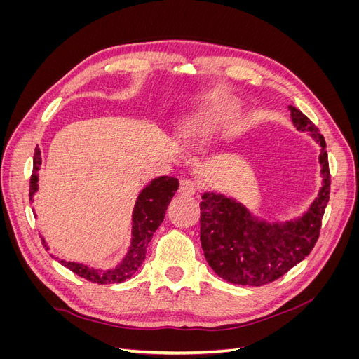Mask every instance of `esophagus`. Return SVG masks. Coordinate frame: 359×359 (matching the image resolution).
Returning <instances> with one entry per match:
<instances>
[{
    "label": "esophagus",
    "instance_id": "obj_1",
    "mask_svg": "<svg viewBox=\"0 0 359 359\" xmlns=\"http://www.w3.org/2000/svg\"><path fill=\"white\" fill-rule=\"evenodd\" d=\"M196 182L190 178H182L180 182V193L184 196H191V194L196 193Z\"/></svg>",
    "mask_w": 359,
    "mask_h": 359
}]
</instances>
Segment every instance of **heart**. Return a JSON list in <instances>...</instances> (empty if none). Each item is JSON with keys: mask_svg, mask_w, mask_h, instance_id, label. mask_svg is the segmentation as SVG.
<instances>
[{"mask_svg": "<svg viewBox=\"0 0 359 359\" xmlns=\"http://www.w3.org/2000/svg\"><path fill=\"white\" fill-rule=\"evenodd\" d=\"M240 114V107L229 100H198L178 119L175 133L184 140H198L220 128L232 127Z\"/></svg>", "mask_w": 359, "mask_h": 359, "instance_id": "1", "label": "heart"}]
</instances>
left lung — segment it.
<instances>
[{
    "label": "left lung",
    "mask_w": 359,
    "mask_h": 359,
    "mask_svg": "<svg viewBox=\"0 0 359 359\" xmlns=\"http://www.w3.org/2000/svg\"><path fill=\"white\" fill-rule=\"evenodd\" d=\"M292 123L320 147L322 187L302 215L266 222L223 193L205 191L201 202V244L214 273L233 285L262 286L286 274L309 256L319 238L330 201L327 144L310 119L289 106Z\"/></svg>",
    "instance_id": "left-lung-1"
}]
</instances>
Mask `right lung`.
I'll return each mask as SVG.
<instances>
[{"label": "right lung", "instance_id": "right-lung-1", "mask_svg": "<svg viewBox=\"0 0 359 359\" xmlns=\"http://www.w3.org/2000/svg\"><path fill=\"white\" fill-rule=\"evenodd\" d=\"M41 166V154L40 149L36 148L34 158H32V175L29 181V201L32 202L34 194L39 190V170ZM180 182L173 177H158L154 178L149 184L140 190L136 199L133 214H132V240L126 256L123 257L115 268L109 269H97L88 265L78 264V262H67V260L60 259L58 262L73 271L74 274L83 277L85 280L93 281L99 285H111V283H121L127 278L132 277L137 268L142 265L148 244L153 238L157 227L165 219L168 205L175 196ZM34 211V210H32ZM41 243L49 250L45 238L41 236ZM53 257V256H52ZM58 259V257H57Z\"/></svg>", "mask_w": 359, "mask_h": 359}]
</instances>
